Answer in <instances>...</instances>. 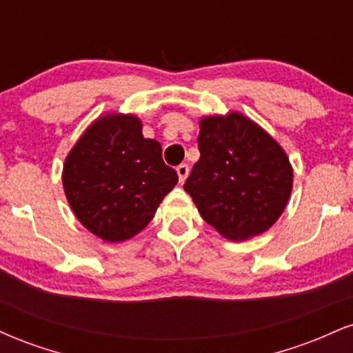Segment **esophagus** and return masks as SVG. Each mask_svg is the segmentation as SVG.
Returning a JSON list of instances; mask_svg holds the SVG:
<instances>
[{
  "mask_svg": "<svg viewBox=\"0 0 353 353\" xmlns=\"http://www.w3.org/2000/svg\"><path fill=\"white\" fill-rule=\"evenodd\" d=\"M177 176H179V182H184L185 177L189 176V165L188 164H179L176 168Z\"/></svg>",
  "mask_w": 353,
  "mask_h": 353,
  "instance_id": "1",
  "label": "esophagus"
}]
</instances>
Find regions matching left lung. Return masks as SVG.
<instances>
[{
	"instance_id": "obj_1",
	"label": "left lung",
	"mask_w": 353,
	"mask_h": 353,
	"mask_svg": "<svg viewBox=\"0 0 353 353\" xmlns=\"http://www.w3.org/2000/svg\"><path fill=\"white\" fill-rule=\"evenodd\" d=\"M201 157L184 189L202 219L230 241L259 236L281 217L292 190L283 149L237 112L201 121Z\"/></svg>"
}]
</instances>
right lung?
<instances>
[{
    "label": "right lung",
    "instance_id": "right-lung-1",
    "mask_svg": "<svg viewBox=\"0 0 353 353\" xmlns=\"http://www.w3.org/2000/svg\"><path fill=\"white\" fill-rule=\"evenodd\" d=\"M134 116L98 119L64 163L63 185L72 212L94 236L121 242L151 222L179 177L157 141L144 139Z\"/></svg>",
    "mask_w": 353,
    "mask_h": 353
}]
</instances>
